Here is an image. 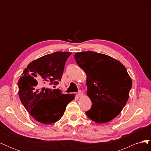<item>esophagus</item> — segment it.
Instances as JSON below:
<instances>
[{
    "mask_svg": "<svg viewBox=\"0 0 151 151\" xmlns=\"http://www.w3.org/2000/svg\"><path fill=\"white\" fill-rule=\"evenodd\" d=\"M83 91H78V93H77V94H78V96H83Z\"/></svg>",
    "mask_w": 151,
    "mask_h": 151,
    "instance_id": "obj_1",
    "label": "esophagus"
}]
</instances>
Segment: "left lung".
I'll return each mask as SVG.
<instances>
[{"label": "left lung", "instance_id": "left-lung-1", "mask_svg": "<svg viewBox=\"0 0 151 151\" xmlns=\"http://www.w3.org/2000/svg\"><path fill=\"white\" fill-rule=\"evenodd\" d=\"M74 58L87 74V94L92 106L86 115L98 123L111 121L129 99L132 82L125 67L115 58L92 51L78 52Z\"/></svg>", "mask_w": 151, "mask_h": 151}]
</instances>
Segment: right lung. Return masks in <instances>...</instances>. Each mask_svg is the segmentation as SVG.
Masks as SVG:
<instances>
[{"instance_id":"obj_1","label":"right lung","mask_w":151,"mask_h":151,"mask_svg":"<svg viewBox=\"0 0 151 151\" xmlns=\"http://www.w3.org/2000/svg\"><path fill=\"white\" fill-rule=\"evenodd\" d=\"M72 53L56 52L31 62L18 81L22 104L34 119L52 124L60 119L74 94L52 89L61 81L65 62Z\"/></svg>"}]
</instances>
